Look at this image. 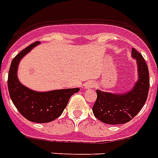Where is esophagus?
<instances>
[{
    "mask_svg": "<svg viewBox=\"0 0 158 158\" xmlns=\"http://www.w3.org/2000/svg\"><path fill=\"white\" fill-rule=\"evenodd\" d=\"M91 87H94V84L92 82H88L86 83L85 85V89H88V88H91Z\"/></svg>",
    "mask_w": 158,
    "mask_h": 158,
    "instance_id": "1",
    "label": "esophagus"
}]
</instances>
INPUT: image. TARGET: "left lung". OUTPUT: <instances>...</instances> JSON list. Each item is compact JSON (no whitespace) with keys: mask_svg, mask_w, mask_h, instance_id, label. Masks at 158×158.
Segmentation results:
<instances>
[{"mask_svg":"<svg viewBox=\"0 0 158 158\" xmlns=\"http://www.w3.org/2000/svg\"><path fill=\"white\" fill-rule=\"evenodd\" d=\"M133 57L137 60L139 79L130 91L121 95L96 89L97 98L92 111L96 118L108 124L129 122L139 113L146 102L150 88L149 70L145 59L132 48Z\"/></svg>","mask_w":158,"mask_h":158,"instance_id":"left-lung-1","label":"left lung"}]
</instances>
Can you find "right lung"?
Masks as SVG:
<instances>
[{
	"label": "right lung",
	"instance_id": "1",
	"mask_svg": "<svg viewBox=\"0 0 158 158\" xmlns=\"http://www.w3.org/2000/svg\"><path fill=\"white\" fill-rule=\"evenodd\" d=\"M37 45H39V41L27 46L13 58L9 69L7 85L10 97L19 113L29 121L43 123L57 118L65 109L69 98L74 93L79 92V89L37 92L20 84L17 77L19 61Z\"/></svg>",
	"mask_w": 158,
	"mask_h": 158
}]
</instances>
